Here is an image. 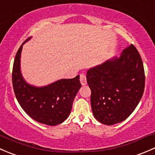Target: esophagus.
I'll return each mask as SVG.
<instances>
[{"label":"esophagus","mask_w":155,"mask_h":155,"mask_svg":"<svg viewBox=\"0 0 155 155\" xmlns=\"http://www.w3.org/2000/svg\"><path fill=\"white\" fill-rule=\"evenodd\" d=\"M80 81H81V84H82L83 86L86 85L87 84V77H86L85 74H81V75H80Z\"/></svg>","instance_id":"1"}]
</instances>
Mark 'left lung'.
<instances>
[{"instance_id":"obj_1","label":"left lung","mask_w":155,"mask_h":155,"mask_svg":"<svg viewBox=\"0 0 155 155\" xmlns=\"http://www.w3.org/2000/svg\"><path fill=\"white\" fill-rule=\"evenodd\" d=\"M145 79L142 58L132 44L119 57L89 68L87 80L95 119L107 125L125 120L143 96Z\"/></svg>"}]
</instances>
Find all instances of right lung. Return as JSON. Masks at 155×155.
<instances>
[{"mask_svg": "<svg viewBox=\"0 0 155 155\" xmlns=\"http://www.w3.org/2000/svg\"><path fill=\"white\" fill-rule=\"evenodd\" d=\"M22 43L15 55L12 68V87L19 104L25 113L38 122L54 126L68 117L73 101L81 87L80 76L61 79L49 85L36 87L28 84L21 73Z\"/></svg>", "mask_w": 155, "mask_h": 155, "instance_id": "1", "label": "right lung"}]
</instances>
